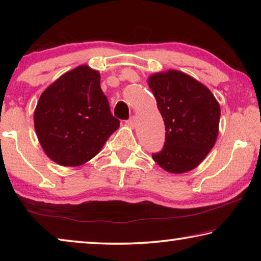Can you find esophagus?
I'll use <instances>...</instances> for the list:
<instances>
[{
  "label": "esophagus",
  "mask_w": 261,
  "mask_h": 261,
  "mask_svg": "<svg viewBox=\"0 0 261 261\" xmlns=\"http://www.w3.org/2000/svg\"><path fill=\"white\" fill-rule=\"evenodd\" d=\"M126 124L129 125L130 127H135V126H136V124H137V117H136V116H132V117H130L129 120L126 121Z\"/></svg>",
  "instance_id": "esophagus-1"
}]
</instances>
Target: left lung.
Wrapping results in <instances>:
<instances>
[{
    "label": "left lung",
    "instance_id": "8db88e82",
    "mask_svg": "<svg viewBox=\"0 0 261 261\" xmlns=\"http://www.w3.org/2000/svg\"><path fill=\"white\" fill-rule=\"evenodd\" d=\"M147 84L166 126V143L153 160L168 173L194 169L219 135L220 105L204 84L178 70L156 72Z\"/></svg>",
    "mask_w": 261,
    "mask_h": 261
}]
</instances>
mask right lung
<instances>
[{
	"label": "right lung",
	"mask_w": 261,
	"mask_h": 261,
	"mask_svg": "<svg viewBox=\"0 0 261 261\" xmlns=\"http://www.w3.org/2000/svg\"><path fill=\"white\" fill-rule=\"evenodd\" d=\"M118 126L100 87V73L88 65L56 79L34 110V129L43 152L64 167L90 161Z\"/></svg>",
	"instance_id": "1"
}]
</instances>
